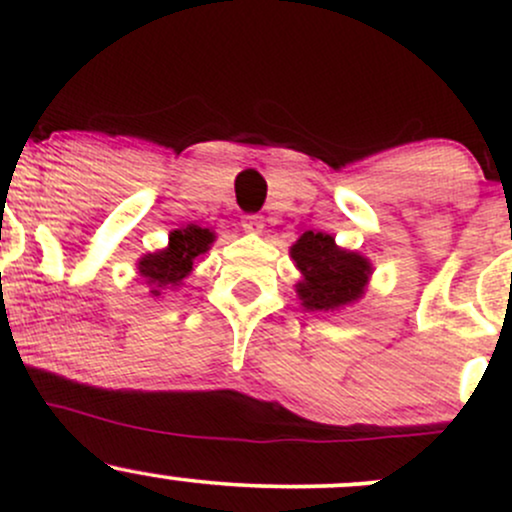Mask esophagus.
Wrapping results in <instances>:
<instances>
[{"instance_id": "1", "label": "esophagus", "mask_w": 512, "mask_h": 512, "mask_svg": "<svg viewBox=\"0 0 512 512\" xmlns=\"http://www.w3.org/2000/svg\"><path fill=\"white\" fill-rule=\"evenodd\" d=\"M240 226H243V231H248V233H262L264 221H262V216H257V214H245L243 221H240Z\"/></svg>"}]
</instances>
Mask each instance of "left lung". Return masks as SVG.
<instances>
[{
    "mask_svg": "<svg viewBox=\"0 0 512 512\" xmlns=\"http://www.w3.org/2000/svg\"><path fill=\"white\" fill-rule=\"evenodd\" d=\"M301 281L296 293L305 310H339L356 303L368 286L373 267L358 252L344 250L327 233L305 231L291 245Z\"/></svg>",
    "mask_w": 512,
    "mask_h": 512,
    "instance_id": "8db88e82",
    "label": "left lung"
}]
</instances>
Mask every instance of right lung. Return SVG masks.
<instances>
[{
  "instance_id": "1",
  "label": "right lung",
  "mask_w": 512,
  "mask_h": 512,
  "mask_svg": "<svg viewBox=\"0 0 512 512\" xmlns=\"http://www.w3.org/2000/svg\"><path fill=\"white\" fill-rule=\"evenodd\" d=\"M214 233L209 228L190 226L178 228V231L170 233L168 248L149 252L139 260L137 269L144 276L146 284L154 296H161L163 289H175L182 284L187 274L192 272V264L199 255L209 250V245L214 243Z\"/></svg>"
}]
</instances>
